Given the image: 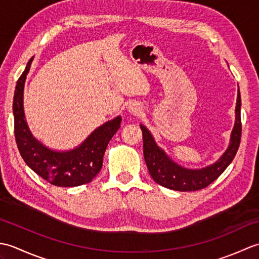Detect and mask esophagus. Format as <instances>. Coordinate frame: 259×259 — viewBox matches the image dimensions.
<instances>
[{"instance_id": "esophagus-1", "label": "esophagus", "mask_w": 259, "mask_h": 259, "mask_svg": "<svg viewBox=\"0 0 259 259\" xmlns=\"http://www.w3.org/2000/svg\"><path fill=\"white\" fill-rule=\"evenodd\" d=\"M128 110H129L131 113L139 114L142 111V108H141V106H140L138 102H133V103H130L129 106H128Z\"/></svg>"}]
</instances>
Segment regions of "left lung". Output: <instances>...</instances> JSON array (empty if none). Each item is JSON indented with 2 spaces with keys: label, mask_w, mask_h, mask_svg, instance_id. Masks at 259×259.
Wrapping results in <instances>:
<instances>
[{
  "label": "left lung",
  "mask_w": 259,
  "mask_h": 259,
  "mask_svg": "<svg viewBox=\"0 0 259 259\" xmlns=\"http://www.w3.org/2000/svg\"><path fill=\"white\" fill-rule=\"evenodd\" d=\"M240 104V92L238 89L237 103H236V122L228 149L217 162L199 170L185 169L172 162L166 156V153L156 145L149 130L141 124L144 156L152 179L162 187L178 191L200 190L213 183L233 161L239 148L241 137Z\"/></svg>",
  "instance_id": "1"
}]
</instances>
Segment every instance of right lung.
<instances>
[{
	"instance_id": "1",
	"label": "right lung",
	"mask_w": 259,
	"mask_h": 259,
	"mask_svg": "<svg viewBox=\"0 0 259 259\" xmlns=\"http://www.w3.org/2000/svg\"><path fill=\"white\" fill-rule=\"evenodd\" d=\"M33 58L16 82L13 114L14 135L25 163L48 183L58 187H75L90 183L101 170L109 141L120 128L121 117L108 121L88 137L80 147L65 152L48 149L33 138L23 111V89Z\"/></svg>"
}]
</instances>
